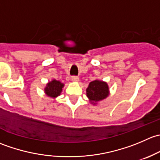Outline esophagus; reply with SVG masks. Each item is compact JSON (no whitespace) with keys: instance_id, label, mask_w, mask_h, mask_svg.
<instances>
[{"instance_id":"34e87169","label":"esophagus","mask_w":160,"mask_h":160,"mask_svg":"<svg viewBox=\"0 0 160 160\" xmlns=\"http://www.w3.org/2000/svg\"><path fill=\"white\" fill-rule=\"evenodd\" d=\"M79 77H72V80L73 82H78L79 81Z\"/></svg>"}]
</instances>
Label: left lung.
I'll list each match as a JSON object with an SVG mask.
<instances>
[{
	"instance_id": "left-lung-1",
	"label": "left lung",
	"mask_w": 160,
	"mask_h": 160,
	"mask_svg": "<svg viewBox=\"0 0 160 160\" xmlns=\"http://www.w3.org/2000/svg\"><path fill=\"white\" fill-rule=\"evenodd\" d=\"M86 93L90 102L93 105H97L100 101L106 99L109 96L110 91L108 85L105 81L94 80L89 83Z\"/></svg>"
}]
</instances>
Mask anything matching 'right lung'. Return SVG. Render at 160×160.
I'll list each match as a JSON object with an SVG mask.
<instances>
[{
	"label": "right lung",
	"mask_w": 160,
	"mask_h": 160,
	"mask_svg": "<svg viewBox=\"0 0 160 160\" xmlns=\"http://www.w3.org/2000/svg\"><path fill=\"white\" fill-rule=\"evenodd\" d=\"M63 88V83H61L59 80H56L54 79L46 83L44 88V92L47 97L52 98V99H56L57 97L61 94Z\"/></svg>",
	"instance_id": "right-lung-1"
}]
</instances>
